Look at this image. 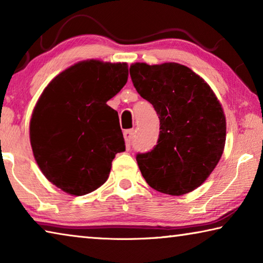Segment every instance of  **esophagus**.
<instances>
[{
	"instance_id": "obj_1",
	"label": "esophagus",
	"mask_w": 263,
	"mask_h": 263,
	"mask_svg": "<svg viewBox=\"0 0 263 263\" xmlns=\"http://www.w3.org/2000/svg\"><path fill=\"white\" fill-rule=\"evenodd\" d=\"M133 130H127L124 132V139H125V145H126V148L130 149L131 147V141H132V138H133Z\"/></svg>"
}]
</instances>
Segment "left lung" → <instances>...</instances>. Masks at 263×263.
<instances>
[{
    "mask_svg": "<svg viewBox=\"0 0 263 263\" xmlns=\"http://www.w3.org/2000/svg\"><path fill=\"white\" fill-rule=\"evenodd\" d=\"M131 80L160 119L155 147L138 153L137 162L149 186L172 196L198 188L221 158L226 121L221 104L204 80L186 66L136 62Z\"/></svg>",
    "mask_w": 263,
    "mask_h": 263,
    "instance_id": "obj_1",
    "label": "left lung"
}]
</instances>
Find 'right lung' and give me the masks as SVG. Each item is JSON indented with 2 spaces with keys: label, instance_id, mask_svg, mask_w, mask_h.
<instances>
[{
  "label": "right lung",
  "instance_id": "right-lung-1",
  "mask_svg": "<svg viewBox=\"0 0 263 263\" xmlns=\"http://www.w3.org/2000/svg\"><path fill=\"white\" fill-rule=\"evenodd\" d=\"M125 62L86 60L48 83L30 121L35 161L46 179L74 196L108 180L115 155L125 151L118 112L106 104L125 86Z\"/></svg>",
  "mask_w": 263,
  "mask_h": 263
}]
</instances>
